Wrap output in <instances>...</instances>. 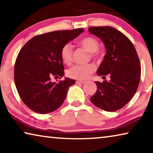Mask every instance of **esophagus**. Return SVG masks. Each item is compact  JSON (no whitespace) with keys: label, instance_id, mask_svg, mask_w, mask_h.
<instances>
[{"label":"esophagus","instance_id":"obj_1","mask_svg":"<svg viewBox=\"0 0 153 153\" xmlns=\"http://www.w3.org/2000/svg\"><path fill=\"white\" fill-rule=\"evenodd\" d=\"M85 82V81H76V83L77 84H83Z\"/></svg>","mask_w":153,"mask_h":153}]
</instances>
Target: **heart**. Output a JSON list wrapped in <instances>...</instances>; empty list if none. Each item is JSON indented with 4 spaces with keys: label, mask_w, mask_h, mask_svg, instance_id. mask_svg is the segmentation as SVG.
Returning a JSON list of instances; mask_svg holds the SVG:
<instances>
[{
    "label": "heart",
    "mask_w": 153,
    "mask_h": 153,
    "mask_svg": "<svg viewBox=\"0 0 153 153\" xmlns=\"http://www.w3.org/2000/svg\"><path fill=\"white\" fill-rule=\"evenodd\" d=\"M79 44L91 53L90 56L92 59H99L100 53L97 51L99 41L96 38L91 36L84 37L80 40ZM60 56L64 63L68 65L72 63L73 59V47L71 43H66L62 46L60 50ZM96 67L93 64H76L67 71V74L70 78L77 80H85L93 73Z\"/></svg>",
    "instance_id": "obj_1"
}]
</instances>
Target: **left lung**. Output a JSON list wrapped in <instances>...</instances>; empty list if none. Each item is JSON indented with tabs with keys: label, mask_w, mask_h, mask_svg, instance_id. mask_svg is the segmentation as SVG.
<instances>
[{
	"label": "left lung",
	"mask_w": 153,
	"mask_h": 153,
	"mask_svg": "<svg viewBox=\"0 0 153 153\" xmlns=\"http://www.w3.org/2000/svg\"><path fill=\"white\" fill-rule=\"evenodd\" d=\"M90 33L101 39L106 49L104 60L97 71L103 79L95 82L97 91L90 100L104 111H116L132 99L138 87L141 66L133 43L127 37L111 26H91Z\"/></svg>",
	"instance_id": "left-lung-1"
}]
</instances>
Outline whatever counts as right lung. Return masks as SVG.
Instances as JSON below:
<instances>
[{
    "instance_id": "obj_1",
    "label": "right lung",
    "mask_w": 153,
    "mask_h": 153,
    "mask_svg": "<svg viewBox=\"0 0 153 153\" xmlns=\"http://www.w3.org/2000/svg\"><path fill=\"white\" fill-rule=\"evenodd\" d=\"M83 31L77 28L36 35L19 51L14 66L15 84L20 98L32 111L47 114L63 104L75 81L66 78L53 82L51 79L64 76L62 46Z\"/></svg>"
}]
</instances>
